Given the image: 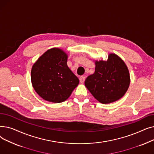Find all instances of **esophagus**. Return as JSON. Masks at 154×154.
I'll list each match as a JSON object with an SVG mask.
<instances>
[{
	"mask_svg": "<svg viewBox=\"0 0 154 154\" xmlns=\"http://www.w3.org/2000/svg\"><path fill=\"white\" fill-rule=\"evenodd\" d=\"M85 77L84 76H81L80 77L79 80H80V82L81 84H84V81H85Z\"/></svg>",
	"mask_w": 154,
	"mask_h": 154,
	"instance_id": "obj_1",
	"label": "esophagus"
}]
</instances>
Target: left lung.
<instances>
[{
	"label": "left lung",
	"instance_id": "1",
	"mask_svg": "<svg viewBox=\"0 0 154 154\" xmlns=\"http://www.w3.org/2000/svg\"><path fill=\"white\" fill-rule=\"evenodd\" d=\"M95 72L85 80L86 88L102 103H112L122 98L131 83L124 61L111 53L107 60H95Z\"/></svg>",
	"mask_w": 154,
	"mask_h": 154
}]
</instances>
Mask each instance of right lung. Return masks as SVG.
<instances>
[{"label": "right lung", "instance_id": "add662e5", "mask_svg": "<svg viewBox=\"0 0 154 154\" xmlns=\"http://www.w3.org/2000/svg\"><path fill=\"white\" fill-rule=\"evenodd\" d=\"M67 59L66 52L59 48H52L32 66V86L45 100L53 103L66 100L79 85V79L67 66Z\"/></svg>", "mask_w": 154, "mask_h": 154}]
</instances>
